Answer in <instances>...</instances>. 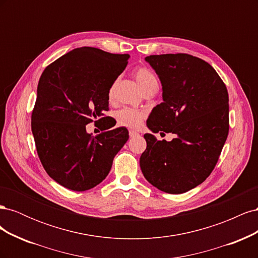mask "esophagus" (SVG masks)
<instances>
[{"label":"esophagus","instance_id":"esophagus-1","mask_svg":"<svg viewBox=\"0 0 258 258\" xmlns=\"http://www.w3.org/2000/svg\"><path fill=\"white\" fill-rule=\"evenodd\" d=\"M129 136H130V138H135V137H137V136H139V134L137 131H134V130H130L129 131Z\"/></svg>","mask_w":258,"mask_h":258}]
</instances>
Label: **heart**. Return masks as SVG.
<instances>
[{
    "mask_svg": "<svg viewBox=\"0 0 258 258\" xmlns=\"http://www.w3.org/2000/svg\"><path fill=\"white\" fill-rule=\"evenodd\" d=\"M134 76L139 85L140 89L142 91L148 87H151V86L158 85L155 75L146 68L136 69V71L134 72ZM113 91H114V85L110 89V97L113 96ZM116 117H117V121H118V123L121 124V126H126L129 128H139L143 122L144 113L137 110H132V108H122V110H120L118 113H117Z\"/></svg>",
    "mask_w": 258,
    "mask_h": 258,
    "instance_id": "b5f03b06",
    "label": "heart"
}]
</instances>
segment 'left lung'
<instances>
[{"mask_svg":"<svg viewBox=\"0 0 258 258\" xmlns=\"http://www.w3.org/2000/svg\"><path fill=\"white\" fill-rule=\"evenodd\" d=\"M145 61L162 87V102L153 108L146 126L153 134L172 132L175 138L168 142L144 135L147 146L140 167L161 191L186 192L211 174L227 139V88L208 62L190 54H154Z\"/></svg>","mask_w":258,"mask_h":258,"instance_id":"left-lung-1","label":"left lung"}]
</instances>
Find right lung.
Returning <instances> with one entry per match:
<instances>
[{
    "label": "right lung",
    "mask_w": 258,
    "mask_h": 258,
    "mask_svg": "<svg viewBox=\"0 0 258 258\" xmlns=\"http://www.w3.org/2000/svg\"><path fill=\"white\" fill-rule=\"evenodd\" d=\"M129 54L75 48L44 70L31 118L36 151L47 174L74 191L88 190L107 176L129 139L118 127L92 136L86 124L107 117L108 93Z\"/></svg>",
    "instance_id": "obj_1"
}]
</instances>
